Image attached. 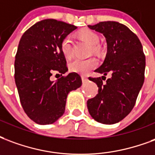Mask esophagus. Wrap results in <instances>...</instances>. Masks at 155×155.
I'll return each instance as SVG.
<instances>
[{
    "label": "esophagus",
    "mask_w": 155,
    "mask_h": 155,
    "mask_svg": "<svg viewBox=\"0 0 155 155\" xmlns=\"http://www.w3.org/2000/svg\"><path fill=\"white\" fill-rule=\"evenodd\" d=\"M81 79H82V82H83V83H85V82L88 81V78L85 77V76H84V75L81 76Z\"/></svg>",
    "instance_id": "obj_1"
}]
</instances>
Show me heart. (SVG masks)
Here are the masks:
<instances>
[{"instance_id":"heart-1","label":"heart","mask_w":155,"mask_h":155,"mask_svg":"<svg viewBox=\"0 0 155 155\" xmlns=\"http://www.w3.org/2000/svg\"><path fill=\"white\" fill-rule=\"evenodd\" d=\"M80 36L82 39L88 42L89 45L93 46V51H98V45L100 39H99V37L95 33L90 30H84L80 33ZM61 51L65 57H71L72 51H73L71 38L70 36L66 37L61 42ZM96 66H97V61L94 58H89L86 60L76 58L69 63V69L71 71L81 74H86L88 72L95 68Z\"/></svg>"}]
</instances>
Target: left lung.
Returning a JSON list of instances; mask_svg holds the SVG:
<instances>
[{
    "label": "left lung",
    "instance_id": "obj_1",
    "mask_svg": "<svg viewBox=\"0 0 155 155\" xmlns=\"http://www.w3.org/2000/svg\"><path fill=\"white\" fill-rule=\"evenodd\" d=\"M88 27L103 34L107 47L105 60L95 71L112 74L104 84L100 77L89 78L98 85V94L87 101L88 110L98 122L115 124L130 113L144 84L143 48L138 37L118 22L105 21Z\"/></svg>",
    "mask_w": 155,
    "mask_h": 155
}]
</instances>
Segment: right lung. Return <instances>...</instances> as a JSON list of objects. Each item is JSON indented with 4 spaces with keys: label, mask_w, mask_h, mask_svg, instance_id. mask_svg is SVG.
Segmentation results:
<instances>
[{
    "label": "right lung",
    "mask_w": 155,
    "mask_h": 155,
    "mask_svg": "<svg viewBox=\"0 0 155 155\" xmlns=\"http://www.w3.org/2000/svg\"><path fill=\"white\" fill-rule=\"evenodd\" d=\"M77 27L57 19L36 23L25 32L15 61V81L25 113L40 125L54 123L65 113L66 98L80 88V74L69 73L56 81L53 72L65 74L68 68L61 51L62 40Z\"/></svg>",
    "instance_id": "1"
}]
</instances>
